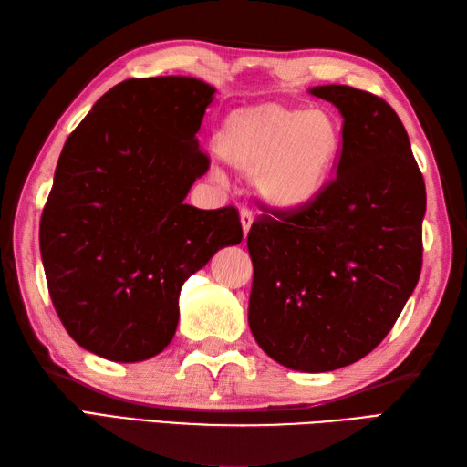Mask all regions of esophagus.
Returning <instances> with one entry per match:
<instances>
[{
	"mask_svg": "<svg viewBox=\"0 0 467 467\" xmlns=\"http://www.w3.org/2000/svg\"><path fill=\"white\" fill-rule=\"evenodd\" d=\"M241 224H243V236L246 241V234H249L251 224H253V213L246 211V208H243V211H241Z\"/></svg>",
	"mask_w": 467,
	"mask_h": 467,
	"instance_id": "1",
	"label": "esophagus"
}]
</instances>
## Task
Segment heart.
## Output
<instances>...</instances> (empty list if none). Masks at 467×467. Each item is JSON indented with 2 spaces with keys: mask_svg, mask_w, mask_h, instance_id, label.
Returning <instances> with one entry per match:
<instances>
[{
  "mask_svg": "<svg viewBox=\"0 0 467 467\" xmlns=\"http://www.w3.org/2000/svg\"><path fill=\"white\" fill-rule=\"evenodd\" d=\"M214 150L249 174L253 196L266 211L296 216L321 201L343 150L339 122L325 110L263 102L228 112Z\"/></svg>",
  "mask_w": 467,
  "mask_h": 467,
  "instance_id": "1",
  "label": "heart"
}]
</instances>
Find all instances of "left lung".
Wrapping results in <instances>:
<instances>
[{"label": "left lung", "instance_id": "obj_1", "mask_svg": "<svg viewBox=\"0 0 467 467\" xmlns=\"http://www.w3.org/2000/svg\"><path fill=\"white\" fill-rule=\"evenodd\" d=\"M309 94L343 118L341 161L311 211L253 223L249 325L276 363L325 373L371 353L418 285L425 184L385 100L341 84Z\"/></svg>", "mask_w": 467, "mask_h": 467}]
</instances>
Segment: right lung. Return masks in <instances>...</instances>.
Segmentation results:
<instances>
[{
  "instance_id": "1",
  "label": "right lung",
  "mask_w": 467,
  "mask_h": 467,
  "mask_svg": "<svg viewBox=\"0 0 467 467\" xmlns=\"http://www.w3.org/2000/svg\"><path fill=\"white\" fill-rule=\"evenodd\" d=\"M214 92L191 76L126 80L59 154L39 223L47 289L69 337L108 361L164 351L184 281L243 241L236 208L184 204L208 168L196 132Z\"/></svg>"
}]
</instances>
